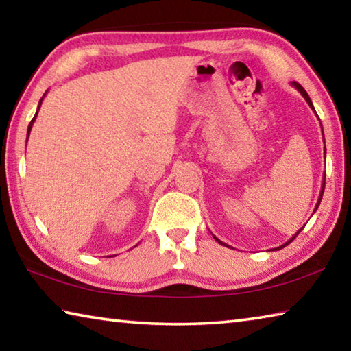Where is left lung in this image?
<instances>
[{
    "label": "left lung",
    "instance_id": "1",
    "mask_svg": "<svg viewBox=\"0 0 351 351\" xmlns=\"http://www.w3.org/2000/svg\"><path fill=\"white\" fill-rule=\"evenodd\" d=\"M291 85H293L294 88H295V90L297 91H299L300 94H302V96H304V99L306 100V104L308 105H310V108L314 111V112H316V110H314V106H313V102H311V99H310V96H308V93L304 90V86H302V85H299V83H297V82H293V83H291ZM320 127H322V125H320ZM322 134H324V130H322ZM324 142H325V139H324ZM324 189H325V176H324V181H322V190H320V195H319V199H317V204H316V207H314V212H316L317 210V207H319V204H320V199H322V195H324ZM302 229H304V228H302ZM302 229H299V230H297V232L293 235V237H291V239L287 241V243H285V245H282V246H278V247H276V251H278V249H282V247H285V246H288L289 245V243L291 241H293L294 239H295V237L297 235H299V232H300V230ZM213 239H215L218 243H219V245H223V246H228V245H224V243L221 241V240H218L217 239V237L215 235H213ZM229 247V246H228Z\"/></svg>",
    "mask_w": 351,
    "mask_h": 351
}]
</instances>
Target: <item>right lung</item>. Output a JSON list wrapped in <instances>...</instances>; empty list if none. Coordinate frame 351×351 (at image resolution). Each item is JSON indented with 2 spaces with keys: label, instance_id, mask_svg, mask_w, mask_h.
Listing matches in <instances>:
<instances>
[{
  "label": "right lung",
  "instance_id": "add662e5",
  "mask_svg": "<svg viewBox=\"0 0 351 351\" xmlns=\"http://www.w3.org/2000/svg\"><path fill=\"white\" fill-rule=\"evenodd\" d=\"M45 97V96H43ZM43 97L40 99V102H38V106H37V112H35V116H34V119L31 121V123H29V127H27V138H29V134H31V130H32V125H34V122H35V119H37V114H38V110H40V106H41V102H43Z\"/></svg>",
  "mask_w": 351,
  "mask_h": 351
}]
</instances>
